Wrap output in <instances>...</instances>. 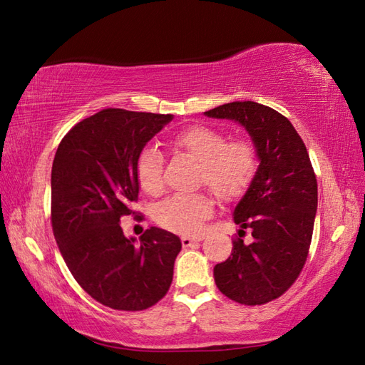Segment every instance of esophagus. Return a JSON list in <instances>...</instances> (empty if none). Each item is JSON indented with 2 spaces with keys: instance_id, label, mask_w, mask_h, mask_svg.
I'll return each instance as SVG.
<instances>
[{
  "instance_id": "esophagus-1",
  "label": "esophagus",
  "mask_w": 365,
  "mask_h": 365,
  "mask_svg": "<svg viewBox=\"0 0 365 365\" xmlns=\"http://www.w3.org/2000/svg\"><path fill=\"white\" fill-rule=\"evenodd\" d=\"M204 237H182V245L183 247H190L191 245L202 242Z\"/></svg>"
}]
</instances>
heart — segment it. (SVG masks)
I'll use <instances>...</instances> for the list:
<instances>
[{
    "mask_svg": "<svg viewBox=\"0 0 365 365\" xmlns=\"http://www.w3.org/2000/svg\"><path fill=\"white\" fill-rule=\"evenodd\" d=\"M170 145L199 163L197 180L221 200H234L245 195L257 173V153L251 143L229 141L222 131L195 125L170 139ZM139 187L147 195L163 190V155L155 147H145L138 158ZM213 202L204 192L168 197L155 210V220L177 234H197L212 215Z\"/></svg>",
    "mask_w": 365,
    "mask_h": 365,
    "instance_id": "1",
    "label": "heart"
}]
</instances>
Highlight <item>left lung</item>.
I'll return each instance as SVG.
<instances>
[{
    "label": "left lung",
    "mask_w": 365,
    "mask_h": 365,
    "mask_svg": "<svg viewBox=\"0 0 365 365\" xmlns=\"http://www.w3.org/2000/svg\"><path fill=\"white\" fill-rule=\"evenodd\" d=\"M240 123L250 135L259 168L234 208V221L252 242H234L230 257L213 268L216 287L240 304L276 299L297 281L311 246L317 178L304 143L281 113L255 102H232L204 113Z\"/></svg>",
    "instance_id": "1"
}]
</instances>
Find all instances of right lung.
<instances>
[{
	"label": "right lung",
	"instance_id": "obj_1",
	"mask_svg": "<svg viewBox=\"0 0 365 365\" xmlns=\"http://www.w3.org/2000/svg\"><path fill=\"white\" fill-rule=\"evenodd\" d=\"M174 119L106 108L68 131L51 168V224L59 251L84 292L118 311H144L169 290L182 242L150 227L136 242L120 218L133 215L138 158Z\"/></svg>",
	"mask_w": 365,
	"mask_h": 365
}]
</instances>
